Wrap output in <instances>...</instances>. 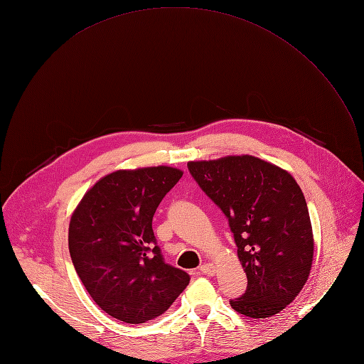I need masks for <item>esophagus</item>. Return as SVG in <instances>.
I'll list each match as a JSON object with an SVG mask.
<instances>
[{"instance_id":"obj_1","label":"esophagus","mask_w":364,"mask_h":364,"mask_svg":"<svg viewBox=\"0 0 364 364\" xmlns=\"http://www.w3.org/2000/svg\"><path fill=\"white\" fill-rule=\"evenodd\" d=\"M200 273L202 274H206V276H214L215 274V272H217V269H215V265L214 264H211V262H206V264H203V265H200Z\"/></svg>"}]
</instances>
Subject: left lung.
I'll return each instance as SVG.
<instances>
[{"mask_svg":"<svg viewBox=\"0 0 364 364\" xmlns=\"http://www.w3.org/2000/svg\"><path fill=\"white\" fill-rule=\"evenodd\" d=\"M190 174L228 220L247 277L232 309L252 318L280 313L309 279L314 240L307 202L289 172L255 156L188 162Z\"/></svg>","mask_w":364,"mask_h":364,"instance_id":"1","label":"left lung"}]
</instances>
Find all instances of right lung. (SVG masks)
Here are the masks:
<instances>
[{
  "instance_id": "right-lung-1",
  "label": "right lung",
  "mask_w": 364,
  "mask_h": 364,
  "mask_svg": "<svg viewBox=\"0 0 364 364\" xmlns=\"http://www.w3.org/2000/svg\"><path fill=\"white\" fill-rule=\"evenodd\" d=\"M180 169L150 166L117 171L84 195L69 224L76 273L99 307L125 323L164 314L190 276L165 262L151 221Z\"/></svg>"
}]
</instances>
